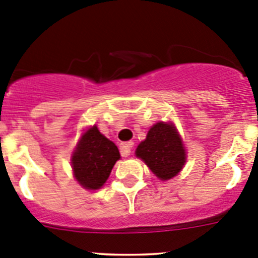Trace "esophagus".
Wrapping results in <instances>:
<instances>
[{"instance_id": "34e87169", "label": "esophagus", "mask_w": 258, "mask_h": 258, "mask_svg": "<svg viewBox=\"0 0 258 258\" xmlns=\"http://www.w3.org/2000/svg\"><path fill=\"white\" fill-rule=\"evenodd\" d=\"M133 147H134L133 142L122 143L121 146H120V154H121V157L131 156V152H132V148H133Z\"/></svg>"}]
</instances>
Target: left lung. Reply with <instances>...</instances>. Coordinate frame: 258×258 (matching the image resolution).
<instances>
[{
    "instance_id": "obj_1",
    "label": "left lung",
    "mask_w": 258,
    "mask_h": 258,
    "mask_svg": "<svg viewBox=\"0 0 258 258\" xmlns=\"http://www.w3.org/2000/svg\"><path fill=\"white\" fill-rule=\"evenodd\" d=\"M136 154L163 181L175 177L186 162L185 148L175 126L163 121L149 129L146 141L139 144Z\"/></svg>"
}]
</instances>
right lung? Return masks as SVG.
Masks as SVG:
<instances>
[{
  "instance_id": "add662e5",
  "label": "right lung",
  "mask_w": 258,
  "mask_h": 258,
  "mask_svg": "<svg viewBox=\"0 0 258 258\" xmlns=\"http://www.w3.org/2000/svg\"><path fill=\"white\" fill-rule=\"evenodd\" d=\"M120 158L117 147L102 136L97 126L82 136L72 156L75 177L88 190H97L106 182L115 162Z\"/></svg>"
}]
</instances>
